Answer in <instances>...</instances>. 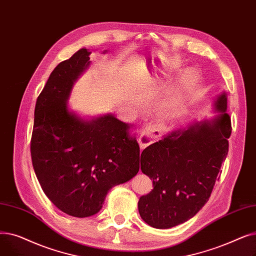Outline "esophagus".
I'll return each mask as SVG.
<instances>
[{
    "label": "esophagus",
    "instance_id": "esophagus-1",
    "mask_svg": "<svg viewBox=\"0 0 256 256\" xmlns=\"http://www.w3.org/2000/svg\"><path fill=\"white\" fill-rule=\"evenodd\" d=\"M151 142H152V138H150V134H148V133H144V134H140V136L138 138V144H140V149L146 148Z\"/></svg>",
    "mask_w": 256,
    "mask_h": 256
}]
</instances>
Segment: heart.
Instances as JSON below:
<instances>
[{"label":"heart","instance_id":"obj_1","mask_svg":"<svg viewBox=\"0 0 256 256\" xmlns=\"http://www.w3.org/2000/svg\"><path fill=\"white\" fill-rule=\"evenodd\" d=\"M178 64L173 62L170 68L171 70H175L177 68ZM198 81V74L194 70H188L186 72V75L182 77V79L179 81V83L176 86L168 92L166 98L162 102V112L164 114H172L184 106L186 103L188 94H190L194 85Z\"/></svg>","mask_w":256,"mask_h":256}]
</instances>
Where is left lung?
Instances as JSON below:
<instances>
[{
  "mask_svg": "<svg viewBox=\"0 0 256 256\" xmlns=\"http://www.w3.org/2000/svg\"><path fill=\"white\" fill-rule=\"evenodd\" d=\"M214 106L220 112L214 118L172 131L142 152L140 170L154 186L138 201L140 214L148 225L158 229L177 226L208 201L220 178L231 134L225 92Z\"/></svg>",
  "mask_w": 256,
  "mask_h": 256,
  "instance_id": "obj_1",
  "label": "left lung"
}]
</instances>
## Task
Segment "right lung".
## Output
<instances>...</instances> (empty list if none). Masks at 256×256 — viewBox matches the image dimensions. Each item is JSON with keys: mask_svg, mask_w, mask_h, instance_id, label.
Listing matches in <instances>:
<instances>
[{"mask_svg": "<svg viewBox=\"0 0 256 256\" xmlns=\"http://www.w3.org/2000/svg\"><path fill=\"white\" fill-rule=\"evenodd\" d=\"M90 53L80 48L51 72L36 101L31 138L32 164L44 192L76 218L99 212L108 190L140 170V146L129 124L112 114L83 120L68 110L72 85L90 66Z\"/></svg>", "mask_w": 256, "mask_h": 256, "instance_id": "add662e5", "label": "right lung"}]
</instances>
